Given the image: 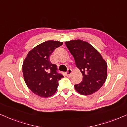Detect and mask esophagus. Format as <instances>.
I'll list each match as a JSON object with an SVG mask.
<instances>
[{
    "instance_id": "1",
    "label": "esophagus",
    "mask_w": 127,
    "mask_h": 127,
    "mask_svg": "<svg viewBox=\"0 0 127 127\" xmlns=\"http://www.w3.org/2000/svg\"><path fill=\"white\" fill-rule=\"evenodd\" d=\"M72 72V71L71 69H68V71L66 72V76L67 77H70L71 75V73Z\"/></svg>"
}]
</instances>
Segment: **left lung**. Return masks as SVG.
<instances>
[{"label": "left lung", "instance_id": "8db88e82", "mask_svg": "<svg viewBox=\"0 0 127 127\" xmlns=\"http://www.w3.org/2000/svg\"><path fill=\"white\" fill-rule=\"evenodd\" d=\"M65 45L83 75L82 82L74 85L76 91L83 95L96 92L107 79L106 62L101 54L87 42L73 40L66 42Z\"/></svg>", "mask_w": 127, "mask_h": 127}]
</instances>
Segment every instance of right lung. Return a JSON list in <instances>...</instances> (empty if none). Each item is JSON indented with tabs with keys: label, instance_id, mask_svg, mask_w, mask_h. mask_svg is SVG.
<instances>
[{
	"label": "right lung",
	"instance_id": "add662e5",
	"mask_svg": "<svg viewBox=\"0 0 127 127\" xmlns=\"http://www.w3.org/2000/svg\"><path fill=\"white\" fill-rule=\"evenodd\" d=\"M62 42L48 40L40 43L28 53L23 63V78L31 91L43 98L55 93L58 81L64 78L58 72L56 65L52 64L49 56Z\"/></svg>",
	"mask_w": 127,
	"mask_h": 127
}]
</instances>
